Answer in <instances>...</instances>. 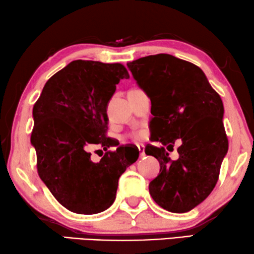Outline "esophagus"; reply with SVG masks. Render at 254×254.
I'll return each instance as SVG.
<instances>
[{
	"label": "esophagus",
	"instance_id": "1",
	"mask_svg": "<svg viewBox=\"0 0 254 254\" xmlns=\"http://www.w3.org/2000/svg\"><path fill=\"white\" fill-rule=\"evenodd\" d=\"M138 151H139V156L144 157L145 156V146H144V145H138Z\"/></svg>",
	"mask_w": 254,
	"mask_h": 254
}]
</instances>
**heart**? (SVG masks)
Instances as JSON below:
<instances>
[{
  "label": "heart",
  "instance_id": "1",
  "mask_svg": "<svg viewBox=\"0 0 254 254\" xmlns=\"http://www.w3.org/2000/svg\"><path fill=\"white\" fill-rule=\"evenodd\" d=\"M142 132H137V134H135L134 135V138H136V139H139V138H142Z\"/></svg>",
  "mask_w": 254,
  "mask_h": 254
}]
</instances>
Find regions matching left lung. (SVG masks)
Returning a JSON list of instances; mask_svg holds the SVG:
<instances>
[{"label":"left lung","mask_w":254,"mask_h":254,"mask_svg":"<svg viewBox=\"0 0 254 254\" xmlns=\"http://www.w3.org/2000/svg\"><path fill=\"white\" fill-rule=\"evenodd\" d=\"M127 67L151 99L153 142L167 147L145 148L161 168L149 193L165 210L187 213L213 191L227 153L222 99L198 66L169 54L138 58ZM177 139L179 159L171 161L168 152Z\"/></svg>","instance_id":"obj_1"}]
</instances>
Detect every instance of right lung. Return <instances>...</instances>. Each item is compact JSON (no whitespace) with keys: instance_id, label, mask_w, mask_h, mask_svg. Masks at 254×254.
<instances>
[{"instance_id":"obj_1","label":"right lung","mask_w":254,"mask_h":254,"mask_svg":"<svg viewBox=\"0 0 254 254\" xmlns=\"http://www.w3.org/2000/svg\"><path fill=\"white\" fill-rule=\"evenodd\" d=\"M129 78L122 64L73 61L46 83L33 106L31 144L41 180L65 208L92 215L114 203L118 180L139 152L119 146L97 163L89 148L117 146L106 137L107 107L116 84Z\"/></svg>"}]
</instances>
